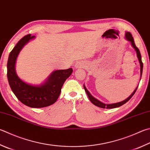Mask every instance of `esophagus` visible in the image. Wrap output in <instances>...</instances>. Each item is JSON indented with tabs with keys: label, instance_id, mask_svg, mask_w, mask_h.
<instances>
[{
	"label": "esophagus",
	"instance_id": "obj_1",
	"mask_svg": "<svg viewBox=\"0 0 150 150\" xmlns=\"http://www.w3.org/2000/svg\"><path fill=\"white\" fill-rule=\"evenodd\" d=\"M84 64L81 63V62H78V63H77L75 64V67L76 68H80V67H84Z\"/></svg>",
	"mask_w": 150,
	"mask_h": 150
}]
</instances>
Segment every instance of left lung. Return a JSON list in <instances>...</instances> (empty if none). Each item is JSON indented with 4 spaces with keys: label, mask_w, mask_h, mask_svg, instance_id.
<instances>
[{
    "label": "left lung",
    "mask_w": 150,
    "mask_h": 150,
    "mask_svg": "<svg viewBox=\"0 0 150 150\" xmlns=\"http://www.w3.org/2000/svg\"><path fill=\"white\" fill-rule=\"evenodd\" d=\"M125 39H126L128 41H129L130 42V44H131L132 47L134 48V49L136 51V52H137V58L138 61H139V63H140V80L141 79V77H142V70H143V63L142 62V57H141V54L140 52V50L139 49H138L137 47H136L135 45V43H134V39H133V37L132 36L131 33H130V32H126L125 33ZM83 86H84V91L86 92L87 95H88V97L89 100H91V102L93 103L94 105L98 106V107L99 108H106V109H111V108H118V107H120L122 105L125 104V103H127L129 100L132 97L133 95L134 94V93L137 91V90L138 88V86L136 88V89L134 91V92H132V93L130 95V96L127 98V99H125L123 101H121V102H119L117 103H104L102 102H100V100H98L96 98H95L94 96H92V94L90 93V92L88 91V90L86 89V86L84 84H83Z\"/></svg>",
    "instance_id": "8db88e82"
}]
</instances>
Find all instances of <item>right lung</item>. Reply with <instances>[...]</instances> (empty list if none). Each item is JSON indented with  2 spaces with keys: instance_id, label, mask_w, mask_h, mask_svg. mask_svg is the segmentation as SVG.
<instances>
[{
  "instance_id": "obj_1",
  "label": "right lung",
  "mask_w": 150,
  "mask_h": 150,
  "mask_svg": "<svg viewBox=\"0 0 150 150\" xmlns=\"http://www.w3.org/2000/svg\"><path fill=\"white\" fill-rule=\"evenodd\" d=\"M35 36L28 35L23 37L11 51L7 64V77L13 94L20 101L33 108L47 107L56 102L65 81L71 75L72 68L55 70L40 84L27 83L18 77L16 71V59L24 46Z\"/></svg>"
}]
</instances>
